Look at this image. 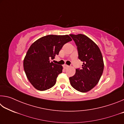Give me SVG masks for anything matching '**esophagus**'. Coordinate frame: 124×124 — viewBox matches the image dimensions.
I'll return each instance as SVG.
<instances>
[{
  "mask_svg": "<svg viewBox=\"0 0 124 124\" xmlns=\"http://www.w3.org/2000/svg\"><path fill=\"white\" fill-rule=\"evenodd\" d=\"M68 67H69V66H68V65H67V64H64L63 65V68L64 69H66L67 68H68Z\"/></svg>",
  "mask_w": 124,
  "mask_h": 124,
  "instance_id": "1",
  "label": "esophagus"
}]
</instances>
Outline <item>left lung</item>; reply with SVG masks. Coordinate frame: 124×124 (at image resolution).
<instances>
[{
  "mask_svg": "<svg viewBox=\"0 0 124 124\" xmlns=\"http://www.w3.org/2000/svg\"><path fill=\"white\" fill-rule=\"evenodd\" d=\"M77 46L82 68L76 69L70 78V85L77 91H89L97 84L103 72L104 63L100 48L89 37L81 34H70Z\"/></svg>",
  "mask_w": 124,
  "mask_h": 124,
  "instance_id": "left-lung-1",
  "label": "left lung"
}]
</instances>
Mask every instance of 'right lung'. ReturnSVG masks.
I'll use <instances>...</instances> for the list:
<instances>
[{"label":"right lung","mask_w":124,"mask_h":124,"mask_svg":"<svg viewBox=\"0 0 124 124\" xmlns=\"http://www.w3.org/2000/svg\"><path fill=\"white\" fill-rule=\"evenodd\" d=\"M68 35H48L34 42L23 61L25 73L29 82L39 91H45L55 85L63 67L50 62L58 54L65 44L72 41Z\"/></svg>","instance_id":"1"}]
</instances>
